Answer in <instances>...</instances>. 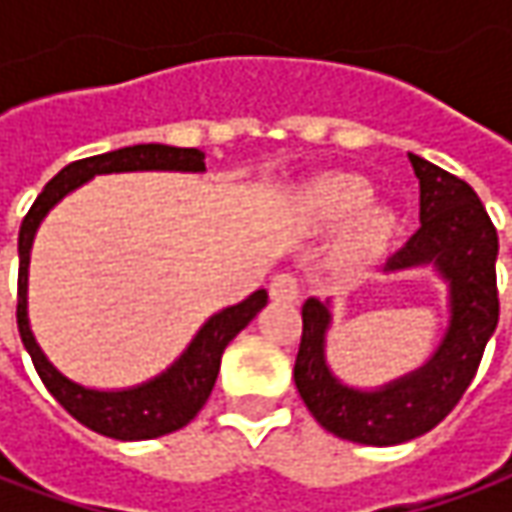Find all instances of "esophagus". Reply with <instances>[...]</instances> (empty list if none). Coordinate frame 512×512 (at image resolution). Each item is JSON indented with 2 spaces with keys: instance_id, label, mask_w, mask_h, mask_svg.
Instances as JSON below:
<instances>
[{
  "instance_id": "34e87169",
  "label": "esophagus",
  "mask_w": 512,
  "mask_h": 512,
  "mask_svg": "<svg viewBox=\"0 0 512 512\" xmlns=\"http://www.w3.org/2000/svg\"><path fill=\"white\" fill-rule=\"evenodd\" d=\"M270 299L273 302H285V305H290V302H296L299 299V279L293 276V273H279V276H273L270 279Z\"/></svg>"
}]
</instances>
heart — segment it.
Returning a JSON list of instances; mask_svg holds the SVG:
<instances>
[{
    "label": "heart",
    "mask_w": 512,
    "mask_h": 512,
    "mask_svg": "<svg viewBox=\"0 0 512 512\" xmlns=\"http://www.w3.org/2000/svg\"><path fill=\"white\" fill-rule=\"evenodd\" d=\"M370 202L373 185L364 176L327 173L302 190L299 210L313 227H339L350 221L339 242V262L344 267H359L376 256L396 230V216L387 207Z\"/></svg>",
    "instance_id": "b5f03b06"
}]
</instances>
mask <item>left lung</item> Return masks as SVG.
I'll return each mask as SVG.
<instances>
[{
    "mask_svg": "<svg viewBox=\"0 0 512 512\" xmlns=\"http://www.w3.org/2000/svg\"><path fill=\"white\" fill-rule=\"evenodd\" d=\"M419 179L422 227L396 250L384 273L433 267L447 285V330L433 356L393 382L362 390L327 364L330 302L307 299L302 344L293 367L296 390L327 433L356 444H402L424 436L459 404L499 325L496 256L499 236L476 190L464 179L407 153Z\"/></svg>",
    "mask_w": 512,
    "mask_h": 512,
    "instance_id": "obj_1",
    "label": "left lung"
}]
</instances>
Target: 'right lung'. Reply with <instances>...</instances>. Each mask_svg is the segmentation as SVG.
<instances>
[{"label": "right lung", "instance_id": "1", "mask_svg": "<svg viewBox=\"0 0 512 512\" xmlns=\"http://www.w3.org/2000/svg\"><path fill=\"white\" fill-rule=\"evenodd\" d=\"M136 170H176V173H205V153L196 148H170V145H133L70 162L50 179L45 190L36 196L19 227V296H16V325L19 336L33 359L39 379L45 382L50 396L68 410L76 422L90 427L119 442H142L168 436L193 422V416L205 407L207 396L219 376L222 353L239 330H245L256 313L267 305V290L250 293L245 302L230 305L213 313L199 333L190 339L182 356L153 376L148 382L122 387V390H93L85 384L68 379L56 370L45 350L39 347L28 319V267L30 247L36 230L53 207L79 185L90 182L93 176L105 173H136Z\"/></svg>", "mask_w": 512, "mask_h": 512}]
</instances>
